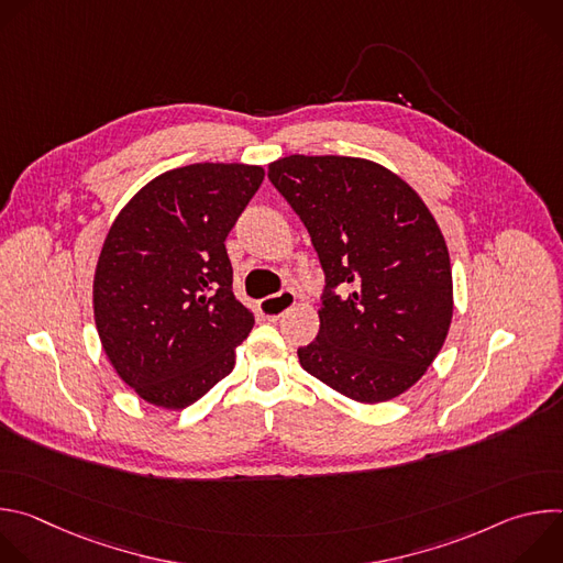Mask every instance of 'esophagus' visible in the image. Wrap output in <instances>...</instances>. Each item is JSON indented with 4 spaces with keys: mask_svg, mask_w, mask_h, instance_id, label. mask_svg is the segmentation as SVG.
<instances>
[{
    "mask_svg": "<svg viewBox=\"0 0 563 563\" xmlns=\"http://www.w3.org/2000/svg\"><path fill=\"white\" fill-rule=\"evenodd\" d=\"M294 305H296V294H294L291 289H283V291L276 294V296L263 298V300L258 302V309H261L263 316L276 320V318H280L287 309H291Z\"/></svg>",
    "mask_w": 563,
    "mask_h": 563,
    "instance_id": "1",
    "label": "esophagus"
}]
</instances>
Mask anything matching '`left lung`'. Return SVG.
Here are the masks:
<instances>
[{
	"mask_svg": "<svg viewBox=\"0 0 563 563\" xmlns=\"http://www.w3.org/2000/svg\"><path fill=\"white\" fill-rule=\"evenodd\" d=\"M269 180L298 213L325 272L305 372L358 404L410 389L452 320L443 233L419 194L363 157L289 155Z\"/></svg>",
	"mask_w": 563,
	"mask_h": 563,
	"instance_id": "left-lung-1",
	"label": "left lung"
}]
</instances>
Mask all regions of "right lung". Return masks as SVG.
Listing matches in <instances>:
<instances>
[{"label":"right lung","instance_id":"right-lung-1","mask_svg":"<svg viewBox=\"0 0 563 563\" xmlns=\"http://www.w3.org/2000/svg\"><path fill=\"white\" fill-rule=\"evenodd\" d=\"M263 167L198 163L142 187L111 224L93 311L118 376L146 404L183 410L235 363L254 313L233 296L224 238Z\"/></svg>","mask_w":563,"mask_h":563}]
</instances>
